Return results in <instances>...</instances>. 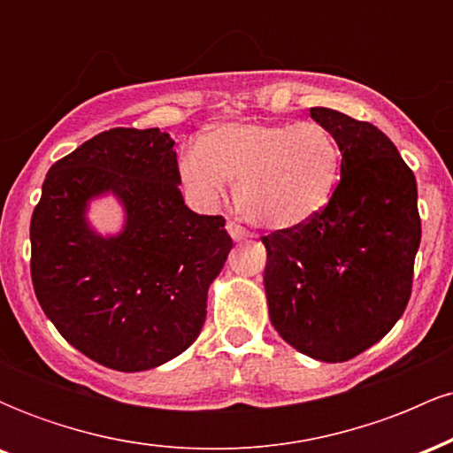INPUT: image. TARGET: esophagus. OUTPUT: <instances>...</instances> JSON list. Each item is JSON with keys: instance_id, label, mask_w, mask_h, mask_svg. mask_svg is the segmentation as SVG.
I'll return each instance as SVG.
<instances>
[{"instance_id": "1", "label": "esophagus", "mask_w": 453, "mask_h": 453, "mask_svg": "<svg viewBox=\"0 0 453 453\" xmlns=\"http://www.w3.org/2000/svg\"><path fill=\"white\" fill-rule=\"evenodd\" d=\"M226 230H227V234H230V236L236 242H241V241H244V238H249V232L244 230L241 223H236V221H227Z\"/></svg>"}]
</instances>
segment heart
Returning <instances> with one entry per match:
<instances>
[{"label": "heart", "instance_id": "obj_1", "mask_svg": "<svg viewBox=\"0 0 453 453\" xmlns=\"http://www.w3.org/2000/svg\"><path fill=\"white\" fill-rule=\"evenodd\" d=\"M341 174V149L319 123H226L187 149L180 176L204 202L236 180L241 215L264 230L306 226L326 209Z\"/></svg>", "mask_w": 453, "mask_h": 453}]
</instances>
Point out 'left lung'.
Masks as SVG:
<instances>
[{"instance_id":"1","label":"left lung","mask_w":453,"mask_h":453,"mask_svg":"<svg viewBox=\"0 0 453 453\" xmlns=\"http://www.w3.org/2000/svg\"><path fill=\"white\" fill-rule=\"evenodd\" d=\"M341 149V180L313 221L262 236L270 321L321 362L360 356L407 309L422 241L418 183L381 129L311 108Z\"/></svg>"}]
</instances>
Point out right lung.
Masks as SVG:
<instances>
[{
    "mask_svg": "<svg viewBox=\"0 0 453 453\" xmlns=\"http://www.w3.org/2000/svg\"><path fill=\"white\" fill-rule=\"evenodd\" d=\"M173 147L159 127L97 134L50 165L31 215L35 298L72 347L114 371H149L197 339L232 249L221 215L185 206ZM104 193L127 211L114 237L86 221Z\"/></svg>",
    "mask_w": 453,
    "mask_h": 453,
    "instance_id": "add662e5",
    "label": "right lung"
}]
</instances>
